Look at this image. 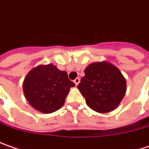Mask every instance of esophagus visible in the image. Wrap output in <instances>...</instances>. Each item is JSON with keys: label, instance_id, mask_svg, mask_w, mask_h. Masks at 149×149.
<instances>
[{"label": "esophagus", "instance_id": "esophagus-1", "mask_svg": "<svg viewBox=\"0 0 149 149\" xmlns=\"http://www.w3.org/2000/svg\"><path fill=\"white\" fill-rule=\"evenodd\" d=\"M79 82H80V79H79V78L75 79L74 83H75V85H76V86H77V85L79 84Z\"/></svg>", "mask_w": 149, "mask_h": 149}]
</instances>
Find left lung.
<instances>
[{
  "label": "left lung",
  "mask_w": 149,
  "mask_h": 149,
  "mask_svg": "<svg viewBox=\"0 0 149 149\" xmlns=\"http://www.w3.org/2000/svg\"><path fill=\"white\" fill-rule=\"evenodd\" d=\"M77 88L88 107L97 113H107L117 109L124 98L126 81L111 63L95 62L86 68Z\"/></svg>",
  "instance_id": "1"
}]
</instances>
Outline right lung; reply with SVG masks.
Returning a JSON list of instances; mask_svg holds the SVG:
<instances>
[{
	"instance_id": "right-lung-1",
	"label": "right lung",
	"mask_w": 149,
	"mask_h": 149,
	"mask_svg": "<svg viewBox=\"0 0 149 149\" xmlns=\"http://www.w3.org/2000/svg\"><path fill=\"white\" fill-rule=\"evenodd\" d=\"M75 84L65 71L58 69L52 63L38 65L24 78V94L28 104L42 113L57 111L64 104L71 87Z\"/></svg>"
}]
</instances>
